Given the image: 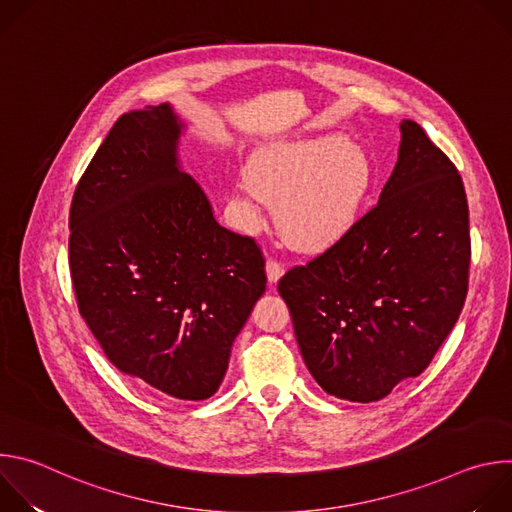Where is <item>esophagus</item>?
Segmentation results:
<instances>
[{
	"instance_id": "esophagus-1",
	"label": "esophagus",
	"mask_w": 512,
	"mask_h": 512,
	"mask_svg": "<svg viewBox=\"0 0 512 512\" xmlns=\"http://www.w3.org/2000/svg\"><path fill=\"white\" fill-rule=\"evenodd\" d=\"M265 271H267V281H269V283H277L279 277L283 275V265L277 263L275 259H267Z\"/></svg>"
}]
</instances>
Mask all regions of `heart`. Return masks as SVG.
<instances>
[{"mask_svg":"<svg viewBox=\"0 0 512 512\" xmlns=\"http://www.w3.org/2000/svg\"><path fill=\"white\" fill-rule=\"evenodd\" d=\"M373 182V162L356 141L328 135L259 148L239 174L245 221L257 225L269 202L279 206L283 239L316 253L356 223Z\"/></svg>","mask_w":512,"mask_h":512,"instance_id":"heart-1","label":"heart"}]
</instances>
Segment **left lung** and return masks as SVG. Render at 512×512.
Segmentation results:
<instances>
[{"label":"left lung","instance_id":"left-lung-1","mask_svg":"<svg viewBox=\"0 0 512 512\" xmlns=\"http://www.w3.org/2000/svg\"><path fill=\"white\" fill-rule=\"evenodd\" d=\"M470 223L462 178L421 125L401 145L379 202L328 251L277 283L316 383L371 403L421 375L468 294Z\"/></svg>","mask_w":512,"mask_h":512}]
</instances>
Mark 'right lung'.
Listing matches in <instances>:
<instances>
[{
    "instance_id": "right-lung-1",
    "label": "right lung",
    "mask_w": 512,
    "mask_h": 512,
    "mask_svg": "<svg viewBox=\"0 0 512 512\" xmlns=\"http://www.w3.org/2000/svg\"><path fill=\"white\" fill-rule=\"evenodd\" d=\"M184 129L168 103L115 121L72 196L68 263L79 312L115 367L202 401L221 387L267 277L255 241L218 225L182 170Z\"/></svg>"
}]
</instances>
